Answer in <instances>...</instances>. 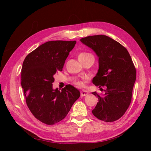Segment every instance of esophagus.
<instances>
[{
  "label": "esophagus",
  "mask_w": 151,
  "mask_h": 151,
  "mask_svg": "<svg viewBox=\"0 0 151 151\" xmlns=\"http://www.w3.org/2000/svg\"><path fill=\"white\" fill-rule=\"evenodd\" d=\"M88 94V91H81V96H86Z\"/></svg>",
  "instance_id": "1"
}]
</instances>
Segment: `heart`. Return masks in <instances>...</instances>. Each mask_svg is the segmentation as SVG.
<instances>
[{
	"instance_id": "b5f03b06",
	"label": "heart",
	"mask_w": 151,
	"mask_h": 151,
	"mask_svg": "<svg viewBox=\"0 0 151 151\" xmlns=\"http://www.w3.org/2000/svg\"><path fill=\"white\" fill-rule=\"evenodd\" d=\"M90 53H85V52H83V53H81L79 55V57L78 58H84L86 56L88 55H89ZM74 84L77 86L78 87V88H82V87L84 86V83L83 81H79V80H77V81H75L74 82Z\"/></svg>"
}]
</instances>
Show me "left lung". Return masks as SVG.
<instances>
[{
    "label": "left lung",
    "mask_w": 151,
    "mask_h": 151,
    "mask_svg": "<svg viewBox=\"0 0 151 151\" xmlns=\"http://www.w3.org/2000/svg\"><path fill=\"white\" fill-rule=\"evenodd\" d=\"M80 40L99 58V69L93 83L106 87L103 95L92 93L99 99L92 113L100 120L115 122L124 115L132 101L136 79L132 58L123 45L106 35L89 36Z\"/></svg>",
    "instance_id": "left-lung-1"
}]
</instances>
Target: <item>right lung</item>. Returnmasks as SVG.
I'll use <instances>...</instances> for the list:
<instances>
[{"label": "right lung", "mask_w": 151, "mask_h": 151, "mask_svg": "<svg viewBox=\"0 0 151 151\" xmlns=\"http://www.w3.org/2000/svg\"><path fill=\"white\" fill-rule=\"evenodd\" d=\"M76 41H50L29 53L21 69V86L26 102L34 116L48 125L60 122L80 96L74 86L53 89L54 75L62 71Z\"/></svg>", "instance_id": "right-lung-1"}]
</instances>
